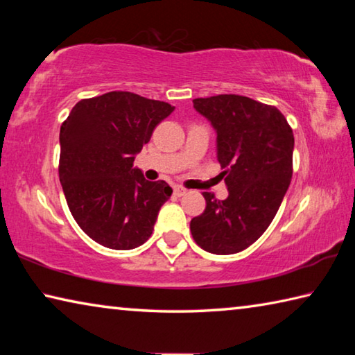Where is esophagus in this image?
Masks as SVG:
<instances>
[{
	"mask_svg": "<svg viewBox=\"0 0 355 355\" xmlns=\"http://www.w3.org/2000/svg\"><path fill=\"white\" fill-rule=\"evenodd\" d=\"M173 194H175L177 197H182L186 194V189L183 188V186H173Z\"/></svg>",
	"mask_w": 355,
	"mask_h": 355,
	"instance_id": "34e87169",
	"label": "esophagus"
}]
</instances>
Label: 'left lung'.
<instances>
[{
    "mask_svg": "<svg viewBox=\"0 0 355 355\" xmlns=\"http://www.w3.org/2000/svg\"><path fill=\"white\" fill-rule=\"evenodd\" d=\"M218 133L225 200L203 192L205 211L191 220L194 241L216 255L248 249L277 214L293 175L294 136L277 107L235 94L192 100Z\"/></svg>",
    "mask_w": 355,
    "mask_h": 355,
    "instance_id": "obj_1",
    "label": "left lung"
}]
</instances>
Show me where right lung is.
I'll list each match as a JSON object with an SVG mask.
<instances>
[{
    "label": "right lung",
    "instance_id": "obj_1",
    "mask_svg": "<svg viewBox=\"0 0 355 355\" xmlns=\"http://www.w3.org/2000/svg\"><path fill=\"white\" fill-rule=\"evenodd\" d=\"M173 106L133 92L84 98L61 125L59 180L76 224L105 248L128 250L152 236L172 188L148 182L135 155Z\"/></svg>",
    "mask_w": 355,
    "mask_h": 355
}]
</instances>
